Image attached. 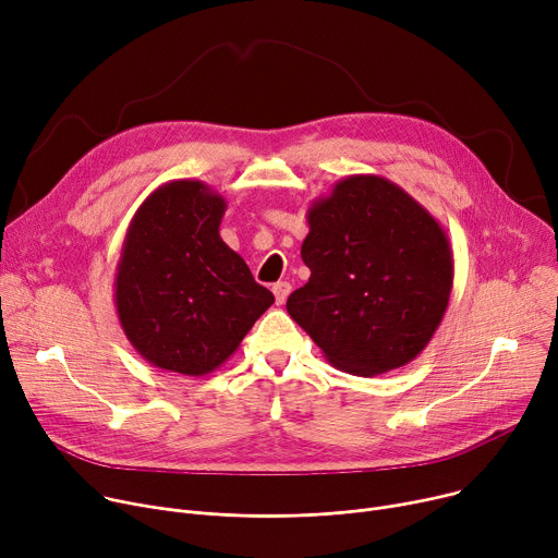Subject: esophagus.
<instances>
[{
  "label": "esophagus",
  "mask_w": 558,
  "mask_h": 558,
  "mask_svg": "<svg viewBox=\"0 0 558 558\" xmlns=\"http://www.w3.org/2000/svg\"><path fill=\"white\" fill-rule=\"evenodd\" d=\"M290 290H292V286H290L288 281H279V283H275V286H272V292H275V299H277V304H279V306H281V304H286V299H288Z\"/></svg>",
  "instance_id": "1"
}]
</instances>
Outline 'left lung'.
Here are the masks:
<instances>
[{
    "mask_svg": "<svg viewBox=\"0 0 558 558\" xmlns=\"http://www.w3.org/2000/svg\"><path fill=\"white\" fill-rule=\"evenodd\" d=\"M306 286L288 313L339 371L373 377L413 362L438 330L453 288L442 226L409 192L353 174L311 203Z\"/></svg>",
    "mask_w": 558,
    "mask_h": 558,
    "instance_id": "obj_1",
    "label": "left lung"
}]
</instances>
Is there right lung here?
Returning a JSON list of instances; mask_svg holds the SVG:
<instances>
[{
	"label": "right lung",
	"instance_id": "1",
	"mask_svg": "<svg viewBox=\"0 0 558 558\" xmlns=\"http://www.w3.org/2000/svg\"><path fill=\"white\" fill-rule=\"evenodd\" d=\"M226 198L203 181L156 187L126 228L116 266L120 326L151 366L207 375L272 304L247 264L221 239Z\"/></svg>",
	"mask_w": 558,
	"mask_h": 558
}]
</instances>
